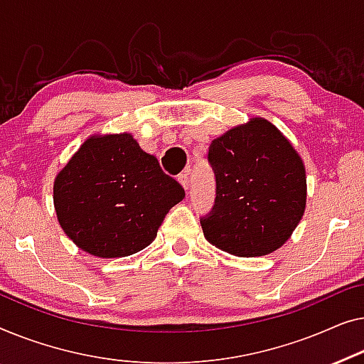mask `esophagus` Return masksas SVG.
<instances>
[{
  "instance_id": "1",
  "label": "esophagus",
  "mask_w": 364,
  "mask_h": 364,
  "mask_svg": "<svg viewBox=\"0 0 364 364\" xmlns=\"http://www.w3.org/2000/svg\"><path fill=\"white\" fill-rule=\"evenodd\" d=\"M178 181H180V184H181L184 189H188L189 188V175H188V171H184V173H181V175H178Z\"/></svg>"
}]
</instances>
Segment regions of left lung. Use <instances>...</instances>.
<instances>
[{
	"label": "left lung",
	"instance_id": "left-lung-1",
	"mask_svg": "<svg viewBox=\"0 0 364 364\" xmlns=\"http://www.w3.org/2000/svg\"><path fill=\"white\" fill-rule=\"evenodd\" d=\"M209 163L216 204L201 219L204 237L237 257H260L282 247L306 206L305 165L274 124L252 117L214 138Z\"/></svg>",
	"mask_w": 364,
	"mask_h": 364
}]
</instances>
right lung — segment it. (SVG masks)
Listing matches in <instances>:
<instances>
[{
    "label": "right lung",
    "instance_id": "obj_1",
    "mask_svg": "<svg viewBox=\"0 0 364 364\" xmlns=\"http://www.w3.org/2000/svg\"><path fill=\"white\" fill-rule=\"evenodd\" d=\"M53 198L59 226L79 249L115 259L155 240L184 189L132 133H95L55 175Z\"/></svg>",
    "mask_w": 364,
    "mask_h": 364
}]
</instances>
